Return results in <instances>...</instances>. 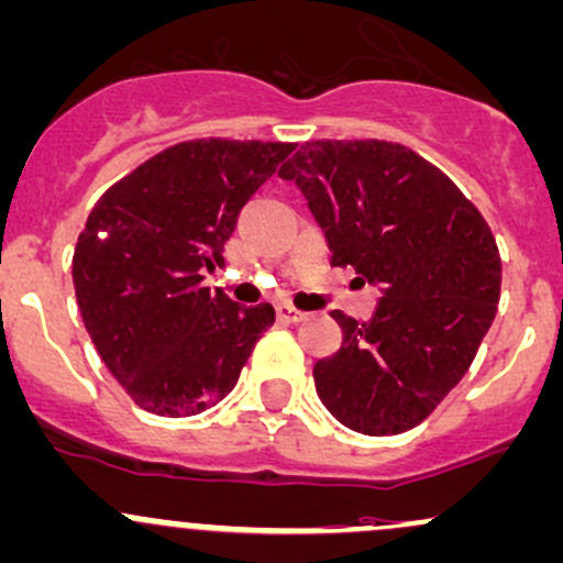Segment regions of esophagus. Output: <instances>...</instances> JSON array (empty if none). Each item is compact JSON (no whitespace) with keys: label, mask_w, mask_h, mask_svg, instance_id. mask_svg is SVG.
I'll use <instances>...</instances> for the list:
<instances>
[{"label":"esophagus","mask_w":563,"mask_h":563,"mask_svg":"<svg viewBox=\"0 0 563 563\" xmlns=\"http://www.w3.org/2000/svg\"><path fill=\"white\" fill-rule=\"evenodd\" d=\"M275 312H277V321H280V323H301V321H305V312L294 310L291 305H277Z\"/></svg>","instance_id":"obj_1"}]
</instances>
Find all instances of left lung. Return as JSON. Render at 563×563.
<instances>
[{"label":"left lung","instance_id":"1","mask_svg":"<svg viewBox=\"0 0 563 563\" xmlns=\"http://www.w3.org/2000/svg\"><path fill=\"white\" fill-rule=\"evenodd\" d=\"M294 180L329 242L380 301L369 321L331 312L342 347L312 366L323 407L369 437L412 429L459 386L499 305L496 240L464 194L386 140L305 142Z\"/></svg>","mask_w":563,"mask_h":563}]
</instances>
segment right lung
<instances>
[{
    "label": "right lung",
    "instance_id": "right-lung-1",
    "mask_svg": "<svg viewBox=\"0 0 563 563\" xmlns=\"http://www.w3.org/2000/svg\"><path fill=\"white\" fill-rule=\"evenodd\" d=\"M294 151L286 142H180L93 205L73 256L88 336L134 405L188 418L236 386L272 305L202 286L223 266L236 216Z\"/></svg>",
    "mask_w": 563,
    "mask_h": 563
}]
</instances>
